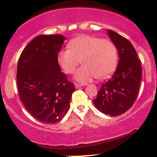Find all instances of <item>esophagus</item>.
<instances>
[{"mask_svg":"<svg viewBox=\"0 0 157 157\" xmlns=\"http://www.w3.org/2000/svg\"><path fill=\"white\" fill-rule=\"evenodd\" d=\"M75 88H76V89H79V88H80V87H82V85H81V84H79V83H75Z\"/></svg>","mask_w":157,"mask_h":157,"instance_id":"obj_1","label":"esophagus"}]
</instances>
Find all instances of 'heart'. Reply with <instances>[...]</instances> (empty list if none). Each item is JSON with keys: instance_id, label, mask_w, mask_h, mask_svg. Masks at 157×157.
Masks as SVG:
<instances>
[{"instance_id": "1", "label": "heart", "mask_w": 157, "mask_h": 157, "mask_svg": "<svg viewBox=\"0 0 157 157\" xmlns=\"http://www.w3.org/2000/svg\"><path fill=\"white\" fill-rule=\"evenodd\" d=\"M68 46V49L58 52L57 63L64 72L71 74L80 60L83 65L75 73V79L78 82L87 83L96 77L105 79L117 67V49L110 40L81 35L71 40Z\"/></svg>"}]
</instances>
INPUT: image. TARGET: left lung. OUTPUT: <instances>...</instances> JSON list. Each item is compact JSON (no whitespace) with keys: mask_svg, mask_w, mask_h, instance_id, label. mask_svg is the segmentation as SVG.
Segmentation results:
<instances>
[{"mask_svg":"<svg viewBox=\"0 0 157 157\" xmlns=\"http://www.w3.org/2000/svg\"><path fill=\"white\" fill-rule=\"evenodd\" d=\"M116 46L119 63L111 79L102 84L93 103L102 113L119 116L128 111L136 100L142 77V67L137 54L127 39L112 30H107Z\"/></svg>","mask_w":157,"mask_h":157,"instance_id":"obj_1","label":"left lung"}]
</instances>
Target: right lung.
I'll list each match as a JSON object with an SVG mask.
<instances>
[{
    "mask_svg": "<svg viewBox=\"0 0 157 157\" xmlns=\"http://www.w3.org/2000/svg\"><path fill=\"white\" fill-rule=\"evenodd\" d=\"M65 40L61 35H38L23 49L18 60L20 98L26 111L43 123L55 124L62 120L75 89L57 61Z\"/></svg>",
    "mask_w": 157,
    "mask_h": 157,
    "instance_id": "1",
    "label": "right lung"
}]
</instances>
